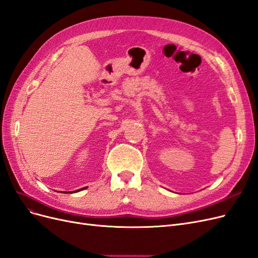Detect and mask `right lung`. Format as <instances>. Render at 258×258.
Masks as SVG:
<instances>
[{"mask_svg":"<svg viewBox=\"0 0 258 258\" xmlns=\"http://www.w3.org/2000/svg\"><path fill=\"white\" fill-rule=\"evenodd\" d=\"M84 189H86V186H85V188L79 189V190H76V191H72V192H68V193H77V192H79V191H82V190H84ZM64 193H67V192H64Z\"/></svg>","mask_w":258,"mask_h":258,"instance_id":"1","label":"right lung"}]
</instances>
